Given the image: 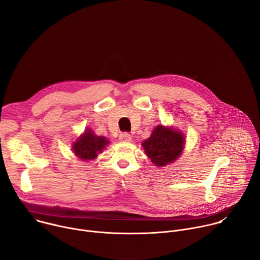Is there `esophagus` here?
<instances>
[{"label": "esophagus", "mask_w": 260, "mask_h": 260, "mask_svg": "<svg viewBox=\"0 0 260 260\" xmlns=\"http://www.w3.org/2000/svg\"><path fill=\"white\" fill-rule=\"evenodd\" d=\"M119 140L122 142H129L132 140V137L127 133H122L119 135Z\"/></svg>", "instance_id": "obj_1"}]
</instances>
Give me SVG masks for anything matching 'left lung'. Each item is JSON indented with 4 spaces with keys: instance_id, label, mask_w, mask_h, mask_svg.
Here are the masks:
<instances>
[{
    "instance_id": "1",
    "label": "left lung",
    "mask_w": 260,
    "mask_h": 260,
    "mask_svg": "<svg viewBox=\"0 0 260 260\" xmlns=\"http://www.w3.org/2000/svg\"><path fill=\"white\" fill-rule=\"evenodd\" d=\"M184 144L185 137L180 131L160 124L154 128L149 139L142 143V146L153 165L165 167L181 155Z\"/></svg>"
}]
</instances>
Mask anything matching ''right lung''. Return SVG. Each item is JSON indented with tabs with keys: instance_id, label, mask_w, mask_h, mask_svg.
I'll return each instance as SVG.
<instances>
[{
	"instance_id": "1",
	"label": "right lung",
	"mask_w": 260,
	"mask_h": 260,
	"mask_svg": "<svg viewBox=\"0 0 260 260\" xmlns=\"http://www.w3.org/2000/svg\"><path fill=\"white\" fill-rule=\"evenodd\" d=\"M109 140L105 137L96 136L89 127L86 128L84 134H82L72 145L73 152L75 153L82 160L94 159L98 153L103 151L105 147L109 144Z\"/></svg>"
}]
</instances>
